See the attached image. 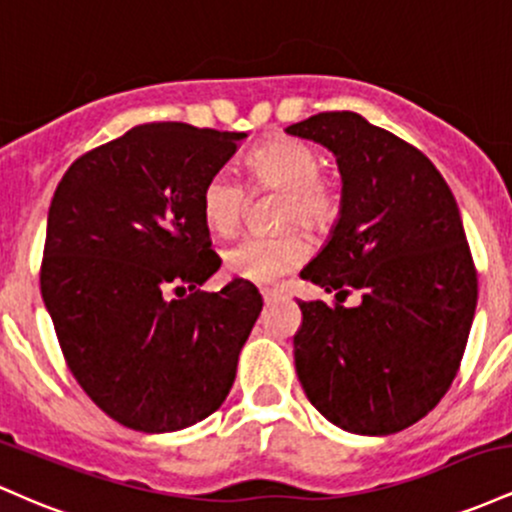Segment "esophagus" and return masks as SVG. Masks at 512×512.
Wrapping results in <instances>:
<instances>
[{
  "instance_id": "obj_1",
  "label": "esophagus",
  "mask_w": 512,
  "mask_h": 512,
  "mask_svg": "<svg viewBox=\"0 0 512 512\" xmlns=\"http://www.w3.org/2000/svg\"><path fill=\"white\" fill-rule=\"evenodd\" d=\"M261 295H263V300L271 302V300H278V297H283V290H275V287H263Z\"/></svg>"
}]
</instances>
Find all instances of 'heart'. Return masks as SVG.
Wrapping results in <instances>:
<instances>
[{
	"instance_id": "1",
	"label": "heart",
	"mask_w": 512,
	"mask_h": 512,
	"mask_svg": "<svg viewBox=\"0 0 512 512\" xmlns=\"http://www.w3.org/2000/svg\"><path fill=\"white\" fill-rule=\"evenodd\" d=\"M254 186L283 191L280 225L300 222L307 229L329 227L338 215V186L321 174V157L312 145L292 137H273L246 157ZM246 208L244 186L227 171H215L200 191V212L217 237L237 232ZM309 256V244L297 229L273 237H246L222 254L225 271L249 283H273L297 271Z\"/></svg>"
}]
</instances>
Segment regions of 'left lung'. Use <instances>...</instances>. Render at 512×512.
<instances>
[{"mask_svg": "<svg viewBox=\"0 0 512 512\" xmlns=\"http://www.w3.org/2000/svg\"><path fill=\"white\" fill-rule=\"evenodd\" d=\"M285 132L333 152L343 181L331 237L300 273L338 302H297V377L333 426L399 433L450 389L474 321L479 287L455 195L426 154L353 111ZM350 289L358 308L340 304Z\"/></svg>", "mask_w": 512, "mask_h": 512, "instance_id": "1", "label": "left lung"}]
</instances>
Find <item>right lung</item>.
I'll list each match as a JSON object with an SVG mask.
<instances>
[{
    "mask_svg": "<svg viewBox=\"0 0 512 512\" xmlns=\"http://www.w3.org/2000/svg\"><path fill=\"white\" fill-rule=\"evenodd\" d=\"M246 132L145 123L79 157L48 212L40 292L74 380L113 421L174 433L222 406L263 300L220 268L200 191Z\"/></svg>",
    "mask_w": 512,
    "mask_h": 512,
    "instance_id": "right-lung-1",
    "label": "right lung"
}]
</instances>
